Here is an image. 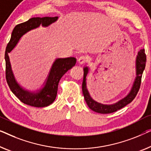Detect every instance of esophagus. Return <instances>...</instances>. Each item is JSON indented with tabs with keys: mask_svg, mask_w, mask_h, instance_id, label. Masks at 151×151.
<instances>
[{
	"mask_svg": "<svg viewBox=\"0 0 151 151\" xmlns=\"http://www.w3.org/2000/svg\"><path fill=\"white\" fill-rule=\"evenodd\" d=\"M78 62L80 65L84 64L85 63L87 62V58L85 56H80L79 58H78Z\"/></svg>",
	"mask_w": 151,
	"mask_h": 151,
	"instance_id": "1",
	"label": "esophagus"
}]
</instances>
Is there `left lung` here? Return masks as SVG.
Returning <instances> with one entry per match:
<instances>
[{
  "mask_svg": "<svg viewBox=\"0 0 151 151\" xmlns=\"http://www.w3.org/2000/svg\"><path fill=\"white\" fill-rule=\"evenodd\" d=\"M146 56L145 54V49L139 50L138 52V55L137 56L136 58V72H137V77L135 78V82L134 84V86L132 89V91L129 94L124 97L121 101H119L116 104L108 106V105H103L99 103L96 102L95 101L92 99L90 97L88 90L86 88V77L87 73H88V68L84 69V78H83L82 82V93L84 95V97L85 99L87 105L89 108L94 112L101 113V114H110L118 110L123 108V107L126 106L127 105L130 104L133 100L135 99V96L137 95L138 93L139 89L140 88L142 76L143 71L145 69L146 66Z\"/></svg>",
  "mask_w": 151,
  "mask_h": 151,
  "instance_id": "8db88e82",
  "label": "left lung"
}]
</instances>
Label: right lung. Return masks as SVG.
Returning <instances> with one entry per match:
<instances>
[{
  "mask_svg": "<svg viewBox=\"0 0 151 151\" xmlns=\"http://www.w3.org/2000/svg\"><path fill=\"white\" fill-rule=\"evenodd\" d=\"M58 19V17H32L28 21L16 25L13 30L12 37L6 45L5 58V75L6 82L13 92L20 101L24 104L33 107H45L54 102L56 97L58 91V85L60 78L66 72L75 66L76 59L73 57L66 58H58L52 65L51 71L47 78L46 84L40 93L33 94L23 90L17 84L11 69L8 53L17 44V41L22 36L29 30L38 27L42 24L44 27L50 25Z\"/></svg>",
  "mask_w": 151,
  "mask_h": 151,
  "instance_id": "right-lung-1",
  "label": "right lung"
}]
</instances>
